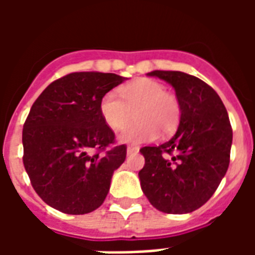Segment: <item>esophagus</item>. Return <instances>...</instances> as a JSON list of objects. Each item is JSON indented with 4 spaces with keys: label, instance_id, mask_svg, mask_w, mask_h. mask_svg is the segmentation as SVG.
Listing matches in <instances>:
<instances>
[{
    "label": "esophagus",
    "instance_id": "34e87169",
    "mask_svg": "<svg viewBox=\"0 0 255 255\" xmlns=\"http://www.w3.org/2000/svg\"><path fill=\"white\" fill-rule=\"evenodd\" d=\"M136 151H139V147L138 146H135V144H129L127 147L128 154H132V153H136Z\"/></svg>",
    "mask_w": 255,
    "mask_h": 255
}]
</instances>
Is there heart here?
Listing matches in <instances>:
<instances>
[{
    "label": "heart",
    "instance_id": "heart-1",
    "mask_svg": "<svg viewBox=\"0 0 255 255\" xmlns=\"http://www.w3.org/2000/svg\"><path fill=\"white\" fill-rule=\"evenodd\" d=\"M135 109V122L138 123L126 128L119 136L126 143L154 140L160 135V129L171 133L179 124V101L154 79L132 80L120 89V97L115 91H109L100 102L101 116L115 131L123 129L131 122Z\"/></svg>",
    "mask_w": 255,
    "mask_h": 255
}]
</instances>
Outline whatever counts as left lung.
<instances>
[{"label": "left lung", "instance_id": "left-lung-1", "mask_svg": "<svg viewBox=\"0 0 255 255\" xmlns=\"http://www.w3.org/2000/svg\"><path fill=\"white\" fill-rule=\"evenodd\" d=\"M175 89L180 105L176 133L144 146L140 187L160 212L190 213L208 202L230 165L232 128L219 94L201 79L179 71H153Z\"/></svg>", "mask_w": 255, "mask_h": 255}]
</instances>
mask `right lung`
<instances>
[{"mask_svg": "<svg viewBox=\"0 0 255 255\" xmlns=\"http://www.w3.org/2000/svg\"><path fill=\"white\" fill-rule=\"evenodd\" d=\"M116 73L73 72L42 91L23 127V164L42 201L67 214L98 209L122 165L126 144L100 112L102 97L123 83Z\"/></svg>", "mask_w": 255, "mask_h": 255, "instance_id": "1", "label": "right lung"}]
</instances>
